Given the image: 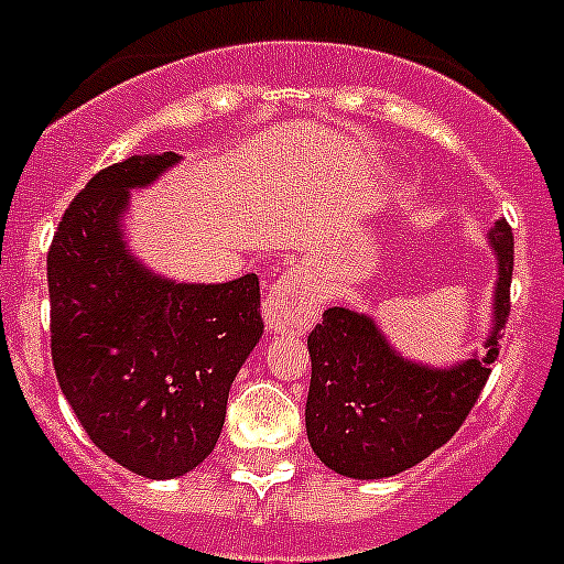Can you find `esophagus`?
I'll return each instance as SVG.
<instances>
[{
	"instance_id": "1",
	"label": "esophagus",
	"mask_w": 564,
	"mask_h": 564,
	"mask_svg": "<svg viewBox=\"0 0 564 564\" xmlns=\"http://www.w3.org/2000/svg\"><path fill=\"white\" fill-rule=\"evenodd\" d=\"M319 314V294L312 278L300 270H289L272 283L264 300V323L275 334L312 328Z\"/></svg>"
}]
</instances>
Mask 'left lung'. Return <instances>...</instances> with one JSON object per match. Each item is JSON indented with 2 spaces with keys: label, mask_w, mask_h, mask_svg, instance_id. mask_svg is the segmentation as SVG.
<instances>
[{
  "label": "left lung",
  "mask_w": 564,
  "mask_h": 564,
  "mask_svg": "<svg viewBox=\"0 0 564 564\" xmlns=\"http://www.w3.org/2000/svg\"><path fill=\"white\" fill-rule=\"evenodd\" d=\"M487 239L498 272L481 354L431 367L394 350L370 314L341 306L323 314L308 336L306 434L325 467L361 481L398 476L442 448L465 423L498 359L509 317L514 239L507 219H496Z\"/></svg>",
  "instance_id": "obj_1"
}]
</instances>
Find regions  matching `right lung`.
Instances as JSON below:
<instances>
[{
    "label": "right lung",
    "instance_id": "right-lung-1",
    "mask_svg": "<svg viewBox=\"0 0 564 564\" xmlns=\"http://www.w3.org/2000/svg\"><path fill=\"white\" fill-rule=\"evenodd\" d=\"M177 163V152H150L94 175L46 256L52 361L68 406L105 456L155 481L214 451L230 383L264 334L252 272L181 283L128 247L130 192Z\"/></svg>",
    "mask_w": 564,
    "mask_h": 564
}]
</instances>
